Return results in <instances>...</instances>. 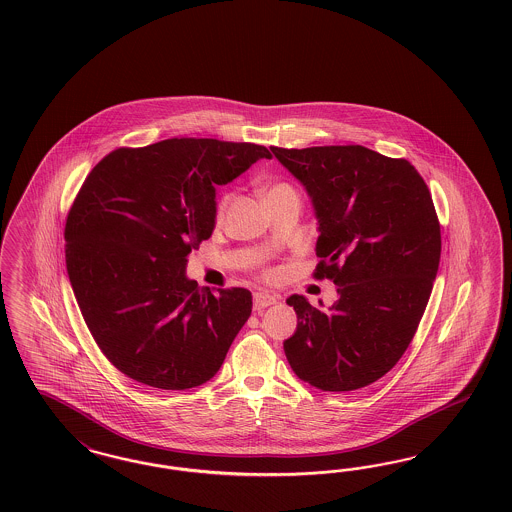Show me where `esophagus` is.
Instances as JSON below:
<instances>
[{
    "label": "esophagus",
    "mask_w": 512,
    "mask_h": 512,
    "mask_svg": "<svg viewBox=\"0 0 512 512\" xmlns=\"http://www.w3.org/2000/svg\"><path fill=\"white\" fill-rule=\"evenodd\" d=\"M278 302V297L276 295H270L268 291H257L255 295H253V308L255 310H263V308H268V306H272V304H276Z\"/></svg>",
    "instance_id": "esophagus-1"
}]
</instances>
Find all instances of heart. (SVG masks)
Listing matches in <instances>:
<instances>
[{"instance_id":"heart-1","label":"heart","mask_w":512,"mask_h":512,"mask_svg":"<svg viewBox=\"0 0 512 512\" xmlns=\"http://www.w3.org/2000/svg\"><path fill=\"white\" fill-rule=\"evenodd\" d=\"M283 191H293L289 185H285V183H280V185H274L272 189H268V193L266 196H272V194L283 193ZM227 202H229V196H225L221 202H219V213H223L225 210V206H227Z\"/></svg>"}]
</instances>
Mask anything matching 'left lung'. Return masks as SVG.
I'll return each instance as SVG.
<instances>
[{"label": "left lung", "mask_w": 512, "mask_h": 512, "mask_svg": "<svg viewBox=\"0 0 512 512\" xmlns=\"http://www.w3.org/2000/svg\"><path fill=\"white\" fill-rule=\"evenodd\" d=\"M270 151L312 200L316 278L333 280L338 293L327 310L302 295L287 299L297 331L283 342L285 357L321 391L365 388L406 352L437 278L441 227L431 193L408 160L363 145Z\"/></svg>", "instance_id": "8db88e82"}]
</instances>
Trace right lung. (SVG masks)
<instances>
[{
    "label": "right lung",
    "instance_id": "right-lung-1",
    "mask_svg": "<svg viewBox=\"0 0 512 512\" xmlns=\"http://www.w3.org/2000/svg\"><path fill=\"white\" fill-rule=\"evenodd\" d=\"M270 151L210 138L117 149L100 160L66 221L71 289L98 348L159 389L206 384L251 316V293L187 278V255L215 229V185Z\"/></svg>",
    "mask_w": 512,
    "mask_h": 512
}]
</instances>
